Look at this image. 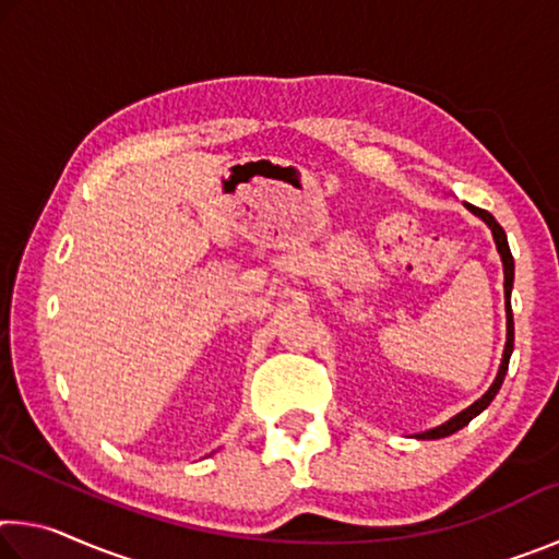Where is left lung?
Returning a JSON list of instances; mask_svg holds the SVG:
<instances>
[{
  "instance_id": "1",
  "label": "left lung",
  "mask_w": 559,
  "mask_h": 559,
  "mask_svg": "<svg viewBox=\"0 0 559 559\" xmlns=\"http://www.w3.org/2000/svg\"><path fill=\"white\" fill-rule=\"evenodd\" d=\"M468 210L480 216L488 226L490 231H493V239H496V246H498V253L500 259H503V271H506V316H508V343H506V353H503V362H500V370H498V377L496 382L490 384V390L480 396L478 402H473L468 409H463L461 414L453 416V419H449L447 424H441V427L431 429V431H424L419 433V439H443V437H451V433H456L459 429L466 427V424L473 419V416H478L480 412L486 409V406L493 402V396L498 394L500 384H503L506 380V372H508V362H510V353H513V340H515V333H513V310H510V290H513V276H515V263H513V253H510V246H508V239H506V231L503 226H500L493 214H488L486 210H478V206L473 204H466Z\"/></svg>"
}]
</instances>
